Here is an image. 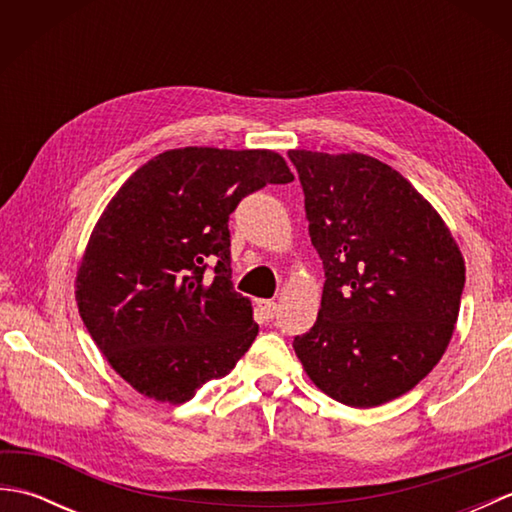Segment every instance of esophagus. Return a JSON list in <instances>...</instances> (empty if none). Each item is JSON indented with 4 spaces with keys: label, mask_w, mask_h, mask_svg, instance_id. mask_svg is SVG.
Instances as JSON below:
<instances>
[{
    "label": "esophagus",
    "mask_w": 512,
    "mask_h": 512,
    "mask_svg": "<svg viewBox=\"0 0 512 512\" xmlns=\"http://www.w3.org/2000/svg\"><path fill=\"white\" fill-rule=\"evenodd\" d=\"M257 306H259V310H262L266 317H275V312H277V301H273V299H262V301H257Z\"/></svg>",
    "instance_id": "1"
}]
</instances>
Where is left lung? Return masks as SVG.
<instances>
[{"mask_svg": "<svg viewBox=\"0 0 512 512\" xmlns=\"http://www.w3.org/2000/svg\"><path fill=\"white\" fill-rule=\"evenodd\" d=\"M325 284L317 323L292 347L310 380L367 409L416 387L453 336L464 257L440 213L365 154L290 149Z\"/></svg>", "mask_w": 512, "mask_h": 512, "instance_id": "left-lung-1", "label": "left lung"}]
</instances>
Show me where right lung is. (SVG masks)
<instances>
[{
    "label": "right lung",
    "instance_id": "1",
    "mask_svg": "<svg viewBox=\"0 0 512 512\" xmlns=\"http://www.w3.org/2000/svg\"><path fill=\"white\" fill-rule=\"evenodd\" d=\"M292 180L277 151L182 147L145 162L105 206L74 295L96 347L138 394L180 405L248 352L259 328L233 290L228 215Z\"/></svg>",
    "mask_w": 512,
    "mask_h": 512
}]
</instances>
